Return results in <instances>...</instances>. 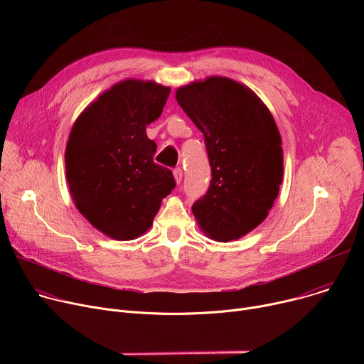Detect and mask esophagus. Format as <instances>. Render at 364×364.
Instances as JSON below:
<instances>
[{"label":"esophagus","instance_id":"esophagus-1","mask_svg":"<svg viewBox=\"0 0 364 364\" xmlns=\"http://www.w3.org/2000/svg\"><path fill=\"white\" fill-rule=\"evenodd\" d=\"M173 174H174L176 183H177V184H180V183L183 181V170H181L180 167H177V168L173 171Z\"/></svg>","mask_w":364,"mask_h":364}]
</instances>
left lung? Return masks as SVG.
<instances>
[{"label":"left lung","instance_id":"obj_1","mask_svg":"<svg viewBox=\"0 0 364 364\" xmlns=\"http://www.w3.org/2000/svg\"><path fill=\"white\" fill-rule=\"evenodd\" d=\"M183 111L203 132L212 167L205 196L193 215L205 236L240 239L261 225L284 176L282 139L268 107L233 79L210 76L177 89Z\"/></svg>","mask_w":364,"mask_h":364}]
</instances>
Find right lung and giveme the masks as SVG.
I'll list each match as a JSON object with an SVG mask.
<instances>
[{
    "instance_id": "add662e5",
    "label": "right lung",
    "mask_w": 364,
    "mask_h": 364,
    "mask_svg": "<svg viewBox=\"0 0 364 364\" xmlns=\"http://www.w3.org/2000/svg\"><path fill=\"white\" fill-rule=\"evenodd\" d=\"M170 90L152 80L118 82L89 103L69 134L65 163L72 200L112 239L144 235L176 187L173 173L154 163L157 144L145 131L160 118Z\"/></svg>"
}]
</instances>
